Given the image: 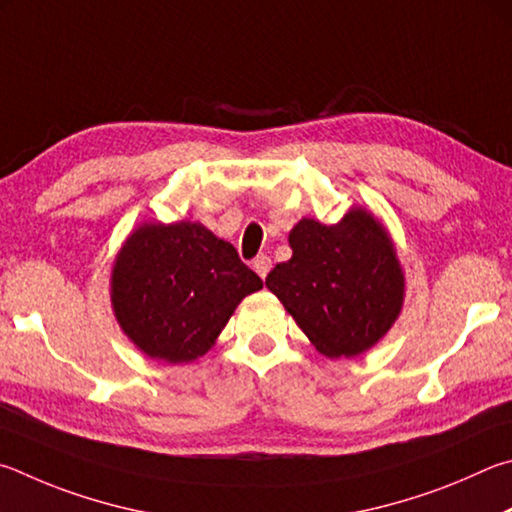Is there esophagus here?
Returning a JSON list of instances; mask_svg holds the SVG:
<instances>
[{
    "label": "esophagus",
    "mask_w": 512,
    "mask_h": 512,
    "mask_svg": "<svg viewBox=\"0 0 512 512\" xmlns=\"http://www.w3.org/2000/svg\"><path fill=\"white\" fill-rule=\"evenodd\" d=\"M251 267H254V272L261 276V279H265L267 274H270V270H272V261H270V256H265V254H261V256H256L254 258V263H251Z\"/></svg>",
    "instance_id": "34e87169"
}]
</instances>
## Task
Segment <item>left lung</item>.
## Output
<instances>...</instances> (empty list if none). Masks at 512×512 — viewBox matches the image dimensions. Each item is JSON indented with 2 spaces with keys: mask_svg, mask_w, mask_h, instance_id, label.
<instances>
[{
  "mask_svg": "<svg viewBox=\"0 0 512 512\" xmlns=\"http://www.w3.org/2000/svg\"><path fill=\"white\" fill-rule=\"evenodd\" d=\"M292 258L265 285L319 353L353 357L369 351L402 308L405 276L387 231L364 209L337 224L303 218L290 231Z\"/></svg>",
  "mask_w": 512,
  "mask_h": 512,
  "instance_id": "left-lung-1",
  "label": "left lung"
}]
</instances>
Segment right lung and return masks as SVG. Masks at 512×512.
Returning a JSON list of instances; mask_svg holds the SVG:
<instances>
[{
	"instance_id": "add662e5",
	"label": "right lung",
	"mask_w": 512,
	"mask_h": 512,
	"mask_svg": "<svg viewBox=\"0 0 512 512\" xmlns=\"http://www.w3.org/2000/svg\"><path fill=\"white\" fill-rule=\"evenodd\" d=\"M263 288L233 245L200 222L143 224L112 272L123 333L152 360L193 362L213 346L238 303Z\"/></svg>"
}]
</instances>
